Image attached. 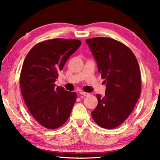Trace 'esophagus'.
Returning <instances> with one entry per match:
<instances>
[{
  "instance_id": "1",
  "label": "esophagus",
  "mask_w": 160,
  "mask_h": 160,
  "mask_svg": "<svg viewBox=\"0 0 160 160\" xmlns=\"http://www.w3.org/2000/svg\"><path fill=\"white\" fill-rule=\"evenodd\" d=\"M79 93L80 94V95H84V96H88V95H90V93H88V92H83V91H80Z\"/></svg>"
}]
</instances>
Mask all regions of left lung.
Masks as SVG:
<instances>
[{"label":"left lung","mask_w":160,"mask_h":160,"mask_svg":"<svg viewBox=\"0 0 160 160\" xmlns=\"http://www.w3.org/2000/svg\"><path fill=\"white\" fill-rule=\"evenodd\" d=\"M86 42L106 84L105 95H97L98 103L92 117L101 128H115L130 115L141 94L138 60L128 46L110 38H93Z\"/></svg>","instance_id":"obj_1"}]
</instances>
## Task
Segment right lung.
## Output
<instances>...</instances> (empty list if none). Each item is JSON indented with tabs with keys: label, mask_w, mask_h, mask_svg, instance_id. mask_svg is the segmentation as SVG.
<instances>
[{
	"label": "right lung",
	"mask_w": 160,
	"mask_h": 160,
	"mask_svg": "<svg viewBox=\"0 0 160 160\" xmlns=\"http://www.w3.org/2000/svg\"><path fill=\"white\" fill-rule=\"evenodd\" d=\"M77 39L55 38L39 42L25 58L20 85L29 112L42 127L53 130L66 122L77 94L55 87L58 73L80 46Z\"/></svg>",
	"instance_id": "add662e5"
}]
</instances>
